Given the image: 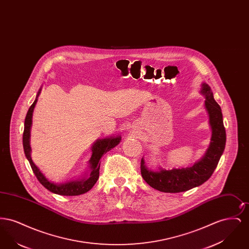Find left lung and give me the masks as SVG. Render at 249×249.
<instances>
[{
  "label": "left lung",
  "instance_id": "1",
  "mask_svg": "<svg viewBox=\"0 0 249 249\" xmlns=\"http://www.w3.org/2000/svg\"><path fill=\"white\" fill-rule=\"evenodd\" d=\"M201 95L204 96V107L208 113L209 125L212 130L211 141L207 150L193 165L167 170L159 167L158 170L148 169L144 160H141V174L143 180L155 190L162 192L177 193L191 190L207 181L216 168L225 149L226 131L221 108L213 99L208 84L201 83Z\"/></svg>",
  "mask_w": 249,
  "mask_h": 249
}]
</instances>
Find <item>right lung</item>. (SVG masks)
Segmentation results:
<instances>
[{
	"label": "right lung",
	"instance_id": "add662e5",
	"mask_svg": "<svg viewBox=\"0 0 249 249\" xmlns=\"http://www.w3.org/2000/svg\"><path fill=\"white\" fill-rule=\"evenodd\" d=\"M40 92H41V89L37 93L34 104L29 108V111L25 118L23 131V148L25 156L29 160L36 178L47 190L55 194H59L62 196H77V195L84 194L92 189V187L94 186L95 183L99 178L101 158L109 150H111L112 148H114L116 145L119 144V142L121 141V136L120 135L109 136L102 139H97L93 142L91 146V157L89 160V168L90 171L89 174L86 173L81 178L72 179L63 183H54L49 181L48 178L45 177V175L40 171V169L35 164L31 157L32 148L30 144V139H31V128L33 124V113H34V109L36 107Z\"/></svg>",
	"mask_w": 249,
	"mask_h": 249
}]
</instances>
